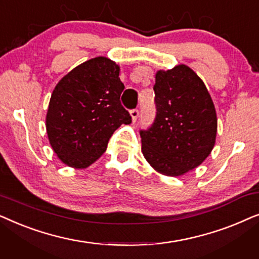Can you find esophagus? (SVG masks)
I'll return each instance as SVG.
<instances>
[{
  "label": "esophagus",
  "instance_id": "esophagus-1",
  "mask_svg": "<svg viewBox=\"0 0 259 259\" xmlns=\"http://www.w3.org/2000/svg\"><path fill=\"white\" fill-rule=\"evenodd\" d=\"M130 114H131V118H132V121L136 122L137 119H138V116H139V111H138L137 108H134V109H132V111L130 112Z\"/></svg>",
  "mask_w": 259,
  "mask_h": 259
}]
</instances>
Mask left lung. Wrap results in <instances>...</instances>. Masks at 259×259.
<instances>
[{
  "instance_id": "left-lung-1",
  "label": "left lung",
  "mask_w": 259,
  "mask_h": 259,
  "mask_svg": "<svg viewBox=\"0 0 259 259\" xmlns=\"http://www.w3.org/2000/svg\"><path fill=\"white\" fill-rule=\"evenodd\" d=\"M157 116L140 131L141 152L155 171L179 177L196 168L211 153L217 114L203 80L186 65L155 74Z\"/></svg>"
}]
</instances>
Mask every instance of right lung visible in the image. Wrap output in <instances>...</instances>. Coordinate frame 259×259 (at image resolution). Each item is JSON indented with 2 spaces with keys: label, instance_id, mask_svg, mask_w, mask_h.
Masks as SVG:
<instances>
[{
  "label": "right lung",
  "instance_id": "add662e5",
  "mask_svg": "<svg viewBox=\"0 0 259 259\" xmlns=\"http://www.w3.org/2000/svg\"><path fill=\"white\" fill-rule=\"evenodd\" d=\"M120 67L105 56L81 63L53 91L46 116L49 144L60 160L86 168L107 148L109 138L130 113L120 104L123 83Z\"/></svg>",
  "mask_w": 259,
  "mask_h": 259
}]
</instances>
